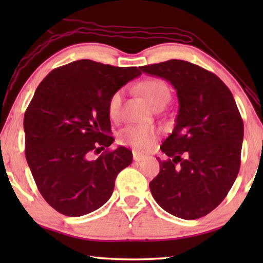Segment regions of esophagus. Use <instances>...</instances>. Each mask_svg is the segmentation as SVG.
Returning a JSON list of instances; mask_svg holds the SVG:
<instances>
[{
    "label": "esophagus",
    "mask_w": 263,
    "mask_h": 263,
    "mask_svg": "<svg viewBox=\"0 0 263 263\" xmlns=\"http://www.w3.org/2000/svg\"><path fill=\"white\" fill-rule=\"evenodd\" d=\"M143 159H146V156L140 155L138 153H133V160L137 161V163H139V161H142Z\"/></svg>",
    "instance_id": "1"
}]
</instances>
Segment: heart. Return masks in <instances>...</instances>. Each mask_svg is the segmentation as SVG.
Listing matches in <instances>:
<instances>
[{
    "label": "heart",
    "mask_w": 263,
    "mask_h": 263,
    "mask_svg": "<svg viewBox=\"0 0 263 263\" xmlns=\"http://www.w3.org/2000/svg\"><path fill=\"white\" fill-rule=\"evenodd\" d=\"M140 90L154 107L159 104H166L170 98V89L164 81L159 79L144 80L140 85ZM123 91L117 90L108 100V114L110 119H117L121 111ZM156 136V130L152 126L130 124L121 132V141L138 150H146L152 147Z\"/></svg>",
    "instance_id": "obj_1"
}]
</instances>
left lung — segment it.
Masks as SVG:
<instances>
[{
    "label": "left lung",
    "instance_id": "obj_1",
    "mask_svg": "<svg viewBox=\"0 0 263 263\" xmlns=\"http://www.w3.org/2000/svg\"><path fill=\"white\" fill-rule=\"evenodd\" d=\"M140 70L168 81L178 99L175 126L160 147L170 159L157 158L150 191L171 215L198 219L220 204L238 174L244 127L235 99L216 74L186 61Z\"/></svg>",
    "mask_w": 263,
    "mask_h": 263
}]
</instances>
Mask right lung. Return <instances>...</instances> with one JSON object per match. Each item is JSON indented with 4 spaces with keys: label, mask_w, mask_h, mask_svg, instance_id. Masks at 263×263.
Masks as SVG:
<instances>
[{
    "label": "right lung",
    "mask_w": 263,
    "mask_h": 263,
    "mask_svg": "<svg viewBox=\"0 0 263 263\" xmlns=\"http://www.w3.org/2000/svg\"><path fill=\"white\" fill-rule=\"evenodd\" d=\"M139 68L79 60L53 70L37 87L24 119L26 159L39 192L53 208L80 217L100 208L117 174L132 163L124 147L100 154L114 141L108 100Z\"/></svg>",
    "instance_id": "obj_1"
}]
</instances>
